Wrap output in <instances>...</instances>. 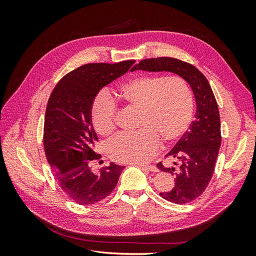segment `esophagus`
<instances>
[{
  "mask_svg": "<svg viewBox=\"0 0 256 256\" xmlns=\"http://www.w3.org/2000/svg\"><path fill=\"white\" fill-rule=\"evenodd\" d=\"M141 168H145V170H148L150 172H158V168L154 166H144V164H140Z\"/></svg>",
  "mask_w": 256,
  "mask_h": 256,
  "instance_id": "1",
  "label": "esophagus"
}]
</instances>
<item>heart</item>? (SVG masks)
I'll return each mask as SVG.
<instances>
[{"mask_svg":"<svg viewBox=\"0 0 256 256\" xmlns=\"http://www.w3.org/2000/svg\"><path fill=\"white\" fill-rule=\"evenodd\" d=\"M118 96L126 106L140 109L134 134H124L108 143L109 157L122 164H143L160 146L177 142L188 130L193 116L192 90L178 76L138 74L124 83ZM118 106L104 92L92 104V120L102 136H110L116 124Z\"/></svg>","mask_w":256,"mask_h":256,"instance_id":"b5f03b06","label":"heart"}]
</instances>
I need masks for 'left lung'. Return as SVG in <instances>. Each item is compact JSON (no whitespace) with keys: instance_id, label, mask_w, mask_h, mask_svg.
<instances>
[{"instance_id":"left-lung-1","label":"left lung","mask_w":256,"mask_h":256,"mask_svg":"<svg viewBox=\"0 0 256 256\" xmlns=\"http://www.w3.org/2000/svg\"><path fill=\"white\" fill-rule=\"evenodd\" d=\"M134 70L176 74L188 82L194 94L196 120L166 156L174 160L173 166L157 164L175 177L173 189L160 192V196L175 204L189 203L202 194L210 182L221 145L220 115L212 90L196 67L173 58L143 60L131 68Z\"/></svg>"}]
</instances>
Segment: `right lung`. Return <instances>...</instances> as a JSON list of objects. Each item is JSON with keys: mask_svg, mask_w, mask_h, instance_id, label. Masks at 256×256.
I'll use <instances>...</instances> for the list:
<instances>
[{"mask_svg": "<svg viewBox=\"0 0 256 256\" xmlns=\"http://www.w3.org/2000/svg\"><path fill=\"white\" fill-rule=\"evenodd\" d=\"M134 60L83 65L64 76L54 88L44 115V145L60 189L80 205L96 204L114 190L124 170L111 162L99 173L90 161L102 156L92 122V104L106 85L125 74Z\"/></svg>", "mask_w": 256, "mask_h": 256, "instance_id": "1", "label": "right lung"}]
</instances>
